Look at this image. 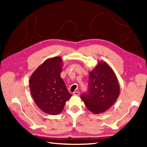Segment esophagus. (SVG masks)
Segmentation results:
<instances>
[{
    "label": "esophagus",
    "mask_w": 147,
    "mask_h": 147,
    "mask_svg": "<svg viewBox=\"0 0 147 147\" xmlns=\"http://www.w3.org/2000/svg\"><path fill=\"white\" fill-rule=\"evenodd\" d=\"M73 94L74 95H75V96H78L79 94H80V93H79L78 92H74L73 93Z\"/></svg>",
    "instance_id": "1"
}]
</instances>
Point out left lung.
I'll list each match as a JSON object with an SVG mask.
<instances>
[{
    "label": "left lung",
    "mask_w": 147,
    "mask_h": 147,
    "mask_svg": "<svg viewBox=\"0 0 147 147\" xmlns=\"http://www.w3.org/2000/svg\"><path fill=\"white\" fill-rule=\"evenodd\" d=\"M120 86L116 74L107 63L100 61L89 73L88 91L80 98L93 114L105 112L117 100Z\"/></svg>",
    "instance_id": "obj_1"
}]
</instances>
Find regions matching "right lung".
Segmentation results:
<instances>
[{
    "mask_svg": "<svg viewBox=\"0 0 147 147\" xmlns=\"http://www.w3.org/2000/svg\"><path fill=\"white\" fill-rule=\"evenodd\" d=\"M61 57L49 58L31 75L30 90L38 108L50 115L59 114L72 96L61 77Z\"/></svg>",
    "mask_w": 147,
    "mask_h": 147,
    "instance_id": "add662e5",
    "label": "right lung"
}]
</instances>
